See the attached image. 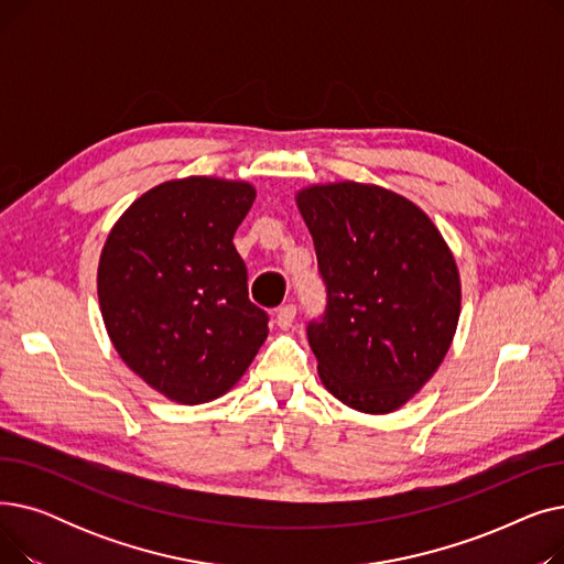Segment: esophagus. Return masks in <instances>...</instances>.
I'll list each match as a JSON object with an SVG mask.
<instances>
[{
	"label": "esophagus",
	"instance_id": "34e87169",
	"mask_svg": "<svg viewBox=\"0 0 564 564\" xmlns=\"http://www.w3.org/2000/svg\"><path fill=\"white\" fill-rule=\"evenodd\" d=\"M294 315H297V308H294L292 304L281 306V308L276 311V324H279L281 329H290L292 322H294Z\"/></svg>",
	"mask_w": 564,
	"mask_h": 564
}]
</instances>
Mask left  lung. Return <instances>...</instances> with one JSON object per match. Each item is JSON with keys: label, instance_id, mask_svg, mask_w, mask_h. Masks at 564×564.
Segmentation results:
<instances>
[{"label": "left lung", "instance_id": "8db88e82", "mask_svg": "<svg viewBox=\"0 0 564 564\" xmlns=\"http://www.w3.org/2000/svg\"><path fill=\"white\" fill-rule=\"evenodd\" d=\"M313 235L329 306L308 327L317 375L336 400L393 413L453 345L462 279L436 224L406 196L338 181L294 194Z\"/></svg>", "mask_w": 564, "mask_h": 564}]
</instances>
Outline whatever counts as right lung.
<instances>
[{"mask_svg": "<svg viewBox=\"0 0 564 564\" xmlns=\"http://www.w3.org/2000/svg\"><path fill=\"white\" fill-rule=\"evenodd\" d=\"M253 198L247 181L175 177L141 194L107 235L105 329L123 364L171 402L226 395L270 334L232 245Z\"/></svg>", "mask_w": 564, "mask_h": 564, "instance_id": "obj_1", "label": "right lung"}]
</instances>
